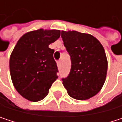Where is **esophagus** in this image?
Returning <instances> with one entry per match:
<instances>
[{"label": "esophagus", "mask_w": 122, "mask_h": 122, "mask_svg": "<svg viewBox=\"0 0 122 122\" xmlns=\"http://www.w3.org/2000/svg\"><path fill=\"white\" fill-rule=\"evenodd\" d=\"M57 66H58V67H61V61H57Z\"/></svg>", "instance_id": "34e87169"}]
</instances>
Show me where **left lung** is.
Here are the masks:
<instances>
[{"label":"left lung","mask_w":122,"mask_h":122,"mask_svg":"<svg viewBox=\"0 0 122 122\" xmlns=\"http://www.w3.org/2000/svg\"><path fill=\"white\" fill-rule=\"evenodd\" d=\"M63 44L71 56V68L63 78L68 94L78 100L97 95L106 79L107 59L101 43L92 35L77 31H61Z\"/></svg>","instance_id":"left-lung-1"}]
</instances>
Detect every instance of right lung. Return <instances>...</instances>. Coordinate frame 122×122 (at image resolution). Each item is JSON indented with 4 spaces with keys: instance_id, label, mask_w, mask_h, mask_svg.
<instances>
[{
    "instance_id": "right-lung-1",
    "label": "right lung",
    "mask_w": 122,
    "mask_h": 122,
    "mask_svg": "<svg viewBox=\"0 0 122 122\" xmlns=\"http://www.w3.org/2000/svg\"><path fill=\"white\" fill-rule=\"evenodd\" d=\"M60 35L58 30L39 29L25 33L17 42L10 58V72L15 88L24 98L43 100L58 78L54 50L49 45Z\"/></svg>"
}]
</instances>
